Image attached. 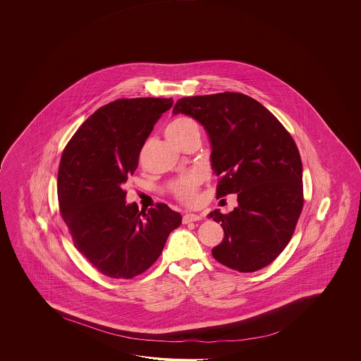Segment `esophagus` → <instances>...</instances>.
I'll return each mask as SVG.
<instances>
[{"label": "esophagus", "instance_id": "obj_1", "mask_svg": "<svg viewBox=\"0 0 361 361\" xmlns=\"http://www.w3.org/2000/svg\"><path fill=\"white\" fill-rule=\"evenodd\" d=\"M201 219V216L197 214H184L183 215V223L184 224H188L191 222H197Z\"/></svg>", "mask_w": 361, "mask_h": 361}]
</instances>
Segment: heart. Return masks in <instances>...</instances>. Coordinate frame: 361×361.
<instances>
[{
  "label": "heart",
  "instance_id": "heart-1",
  "mask_svg": "<svg viewBox=\"0 0 361 361\" xmlns=\"http://www.w3.org/2000/svg\"><path fill=\"white\" fill-rule=\"evenodd\" d=\"M191 135H200L199 125L190 117H177L166 128V137L178 142ZM200 177L196 174H187L173 185V193L184 204H195L197 201Z\"/></svg>",
  "mask_w": 361,
  "mask_h": 361
}]
</instances>
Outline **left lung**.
Returning a JSON list of instances; mask_svg holds the SVG:
<instances>
[{
	"label": "left lung",
	"instance_id": "8db88e82",
	"mask_svg": "<svg viewBox=\"0 0 361 361\" xmlns=\"http://www.w3.org/2000/svg\"><path fill=\"white\" fill-rule=\"evenodd\" d=\"M173 114L191 116L207 131L216 197L238 193L231 213L209 214L224 231L213 257L238 272L269 266L290 241L303 207L302 161L290 134L241 92L182 98Z\"/></svg>",
	"mask_w": 361,
	"mask_h": 361
}]
</instances>
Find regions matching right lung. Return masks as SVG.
Wrapping results in <instances>:
<instances>
[{"mask_svg": "<svg viewBox=\"0 0 361 361\" xmlns=\"http://www.w3.org/2000/svg\"><path fill=\"white\" fill-rule=\"evenodd\" d=\"M173 99H118L95 111L69 140L58 171L61 216L77 250L103 275L131 279L162 253L182 216L165 204L139 210L123 184Z\"/></svg>", "mask_w": 361, "mask_h": 361, "instance_id": "right-lung-1", "label": "right lung"}]
</instances>
